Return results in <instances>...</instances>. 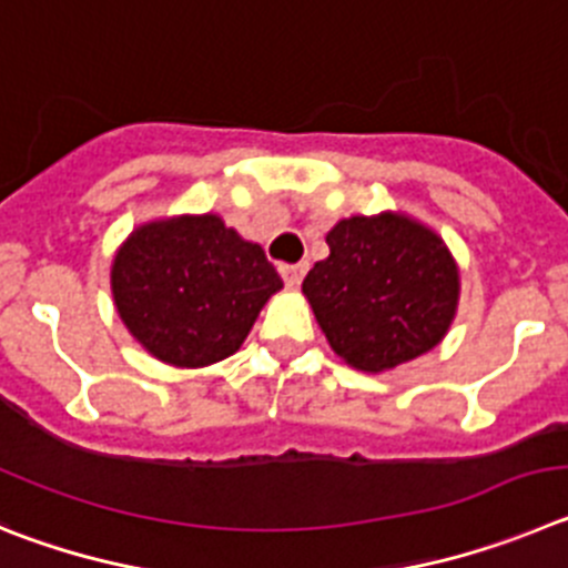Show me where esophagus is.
Returning a JSON list of instances; mask_svg holds the SVG:
<instances>
[{"label":"esophagus","instance_id":"1","mask_svg":"<svg viewBox=\"0 0 568 568\" xmlns=\"http://www.w3.org/2000/svg\"><path fill=\"white\" fill-rule=\"evenodd\" d=\"M305 268H308V265H305V263H294V265H280V274H283L285 285H291V288H296V285L303 283V277H305Z\"/></svg>","mask_w":568,"mask_h":568}]
</instances>
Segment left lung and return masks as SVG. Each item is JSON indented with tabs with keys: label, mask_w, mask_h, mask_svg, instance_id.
Returning a JSON list of instances; mask_svg holds the SVG:
<instances>
[{
	"label": "left lung",
	"mask_w": 568,
	"mask_h": 568,
	"mask_svg": "<svg viewBox=\"0 0 568 568\" xmlns=\"http://www.w3.org/2000/svg\"><path fill=\"white\" fill-rule=\"evenodd\" d=\"M303 280L331 347L359 371L390 367L438 345L458 303V268L433 232L396 214L351 217Z\"/></svg>",
	"instance_id": "left-lung-1"
}]
</instances>
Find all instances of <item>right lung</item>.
Masks as SVG:
<instances>
[{"instance_id": "1", "label": "right lung", "mask_w": 568, "mask_h": 568, "mask_svg": "<svg viewBox=\"0 0 568 568\" xmlns=\"http://www.w3.org/2000/svg\"><path fill=\"white\" fill-rule=\"evenodd\" d=\"M280 288L263 248L214 214L141 226L112 263V296L130 334L178 367L232 356Z\"/></svg>"}]
</instances>
